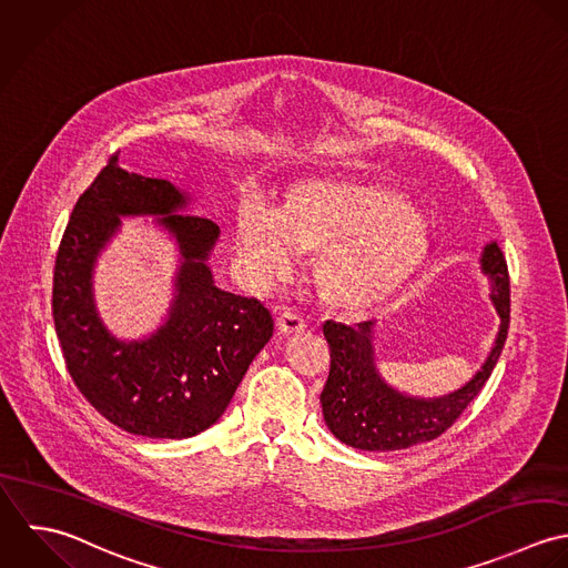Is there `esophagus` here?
<instances>
[{
	"mask_svg": "<svg viewBox=\"0 0 568 568\" xmlns=\"http://www.w3.org/2000/svg\"><path fill=\"white\" fill-rule=\"evenodd\" d=\"M276 327H278V332L283 334V336H290V334H303L305 332V327H307V323L296 314V312H283L281 316H278V321H276Z\"/></svg>",
	"mask_w": 568,
	"mask_h": 568,
	"instance_id": "1",
	"label": "esophagus"
}]
</instances>
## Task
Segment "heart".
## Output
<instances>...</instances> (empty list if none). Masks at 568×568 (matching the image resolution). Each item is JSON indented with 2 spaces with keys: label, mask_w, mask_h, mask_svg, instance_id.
Masks as SVG:
<instances>
[{
  "label": "heart",
  "mask_w": 568,
  "mask_h": 568,
  "mask_svg": "<svg viewBox=\"0 0 568 568\" xmlns=\"http://www.w3.org/2000/svg\"><path fill=\"white\" fill-rule=\"evenodd\" d=\"M236 250L258 285L294 270V252H316L314 278L325 301L368 310L395 294L428 254V227L408 200L384 186L310 180L272 211L250 195L236 211Z\"/></svg>",
  "instance_id": "b5f03b06"
}]
</instances>
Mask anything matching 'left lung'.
I'll return each mask as SVG.
<instances>
[{
	"label": "left lung",
	"instance_id": "8db88e82",
	"mask_svg": "<svg viewBox=\"0 0 568 568\" xmlns=\"http://www.w3.org/2000/svg\"><path fill=\"white\" fill-rule=\"evenodd\" d=\"M480 267L489 276V298L500 316V329L480 371L450 395L422 399L390 388L375 368L371 321L353 327L336 321L323 325L332 366L321 404L336 439L368 453L406 450L437 439L465 413L489 379L509 329V272L496 241L485 245Z\"/></svg>",
	"mask_w": 568,
	"mask_h": 568
}]
</instances>
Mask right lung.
<instances>
[{
  "label": "right lung",
  "instance_id": "1",
  "mask_svg": "<svg viewBox=\"0 0 568 568\" xmlns=\"http://www.w3.org/2000/svg\"><path fill=\"white\" fill-rule=\"evenodd\" d=\"M186 209L171 182L101 169L79 197L54 261L52 316L65 366L83 397L118 428L151 439H186L227 408L254 355L272 338V314L256 298L220 290L206 258L220 226ZM129 214H164L185 261L168 323L144 342L114 339L95 314L91 270Z\"/></svg>",
  "mask_w": 568,
  "mask_h": 568
}]
</instances>
